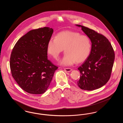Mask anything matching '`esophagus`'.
Masks as SVG:
<instances>
[{
    "instance_id": "esophagus-1",
    "label": "esophagus",
    "mask_w": 123,
    "mask_h": 123,
    "mask_svg": "<svg viewBox=\"0 0 123 123\" xmlns=\"http://www.w3.org/2000/svg\"><path fill=\"white\" fill-rule=\"evenodd\" d=\"M64 70L65 71L67 72H70L72 70V69L70 68H64Z\"/></svg>"
}]
</instances>
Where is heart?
I'll list each match as a JSON object with an SVG mask.
<instances>
[{
    "instance_id": "1",
    "label": "heart",
    "mask_w": 123,
    "mask_h": 123,
    "mask_svg": "<svg viewBox=\"0 0 123 123\" xmlns=\"http://www.w3.org/2000/svg\"><path fill=\"white\" fill-rule=\"evenodd\" d=\"M64 48L65 53L59 63L64 66H70L88 58L91 52V41L86 35L75 31H64L59 33L56 38L50 39L47 45V53L55 59Z\"/></svg>"
}]
</instances>
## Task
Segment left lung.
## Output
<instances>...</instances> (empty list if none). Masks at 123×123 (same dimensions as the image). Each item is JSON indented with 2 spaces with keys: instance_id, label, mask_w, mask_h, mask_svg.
<instances>
[{
  "instance_id": "obj_1",
  "label": "left lung",
  "mask_w": 123,
  "mask_h": 123,
  "mask_svg": "<svg viewBox=\"0 0 123 123\" xmlns=\"http://www.w3.org/2000/svg\"><path fill=\"white\" fill-rule=\"evenodd\" d=\"M76 25L82 28L92 43L89 56L78 68L81 75L77 85L83 90L98 89L110 78L115 59L113 49L104 35L83 26Z\"/></svg>"
}]
</instances>
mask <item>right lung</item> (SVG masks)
<instances>
[{"label": "right lung", "instance_id": "right-lung-1", "mask_svg": "<svg viewBox=\"0 0 123 123\" xmlns=\"http://www.w3.org/2000/svg\"><path fill=\"white\" fill-rule=\"evenodd\" d=\"M53 32L49 27L30 30L13 48L10 62L12 76L29 94L45 93L58 68L47 56V45Z\"/></svg>", "mask_w": 123, "mask_h": 123}]
</instances>
